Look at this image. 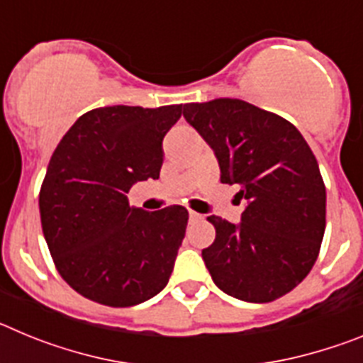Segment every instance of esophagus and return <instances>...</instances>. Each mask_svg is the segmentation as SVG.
<instances>
[{"mask_svg":"<svg viewBox=\"0 0 363 363\" xmlns=\"http://www.w3.org/2000/svg\"><path fill=\"white\" fill-rule=\"evenodd\" d=\"M189 218H191L192 221H196V220H201V214L194 213V211H189Z\"/></svg>","mask_w":363,"mask_h":363,"instance_id":"esophagus-1","label":"esophagus"}]
</instances>
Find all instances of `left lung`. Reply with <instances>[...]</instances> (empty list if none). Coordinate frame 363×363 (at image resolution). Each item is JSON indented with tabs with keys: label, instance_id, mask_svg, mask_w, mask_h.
I'll return each instance as SVG.
<instances>
[{
	"label": "left lung",
	"instance_id": "left-lung-1",
	"mask_svg": "<svg viewBox=\"0 0 363 363\" xmlns=\"http://www.w3.org/2000/svg\"><path fill=\"white\" fill-rule=\"evenodd\" d=\"M184 116L216 154L221 184L238 185L242 223L209 216L213 245L201 251L229 296L265 303L293 291L313 269L325 230V185L300 130L243 99L187 104Z\"/></svg>",
	"mask_w": 363,
	"mask_h": 363
}]
</instances>
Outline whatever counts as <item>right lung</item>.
<instances>
[{
    "mask_svg": "<svg viewBox=\"0 0 363 363\" xmlns=\"http://www.w3.org/2000/svg\"><path fill=\"white\" fill-rule=\"evenodd\" d=\"M182 105L85 112L52 152L40 191L43 236L76 293L108 307L138 306L171 278L189 213L130 207L136 182L158 179L163 136Z\"/></svg>",
    "mask_w": 363,
    "mask_h": 363,
    "instance_id": "add662e5",
    "label": "right lung"
}]
</instances>
